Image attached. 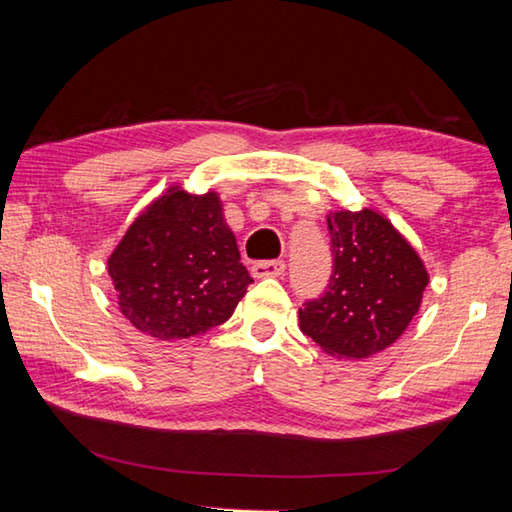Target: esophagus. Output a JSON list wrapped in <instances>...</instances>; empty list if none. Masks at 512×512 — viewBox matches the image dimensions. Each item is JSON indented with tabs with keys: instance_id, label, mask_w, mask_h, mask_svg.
Instances as JSON below:
<instances>
[{
	"instance_id": "34e87169",
	"label": "esophagus",
	"mask_w": 512,
	"mask_h": 512,
	"mask_svg": "<svg viewBox=\"0 0 512 512\" xmlns=\"http://www.w3.org/2000/svg\"><path fill=\"white\" fill-rule=\"evenodd\" d=\"M284 268H287V264L282 259H266V262H255L250 266V271L255 277H280L284 275Z\"/></svg>"
}]
</instances>
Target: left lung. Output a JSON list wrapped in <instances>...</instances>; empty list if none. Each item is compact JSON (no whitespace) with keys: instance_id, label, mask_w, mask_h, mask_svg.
<instances>
[{"instance_id":"1","label":"left lung","mask_w":512,"mask_h":512,"mask_svg":"<svg viewBox=\"0 0 512 512\" xmlns=\"http://www.w3.org/2000/svg\"><path fill=\"white\" fill-rule=\"evenodd\" d=\"M334 271L327 291L300 309V329L336 359L386 350L418 314L429 273L384 214L370 207L327 216Z\"/></svg>"}]
</instances>
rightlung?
<instances>
[{"label": "right lung", "instance_id": "1", "mask_svg": "<svg viewBox=\"0 0 512 512\" xmlns=\"http://www.w3.org/2000/svg\"><path fill=\"white\" fill-rule=\"evenodd\" d=\"M119 311L158 341L189 339L225 323L253 277L216 192L169 187L137 216L108 257Z\"/></svg>", "mask_w": 512, "mask_h": 512}]
</instances>
